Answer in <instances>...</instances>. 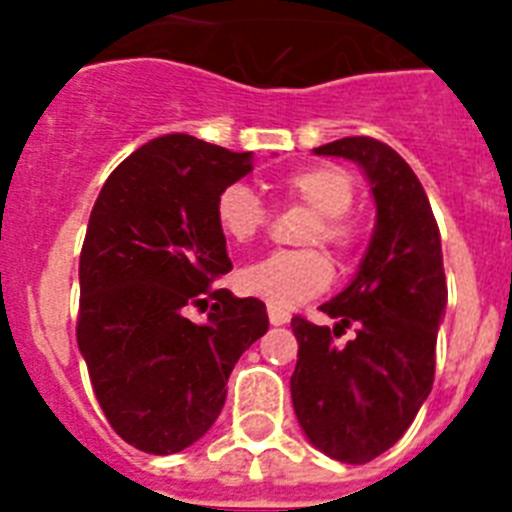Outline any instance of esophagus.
Listing matches in <instances>:
<instances>
[{"instance_id":"1","label":"esophagus","mask_w":512,"mask_h":512,"mask_svg":"<svg viewBox=\"0 0 512 512\" xmlns=\"http://www.w3.org/2000/svg\"><path fill=\"white\" fill-rule=\"evenodd\" d=\"M268 321H271L273 327H281V324L289 321V313L281 311V308H268Z\"/></svg>"}]
</instances>
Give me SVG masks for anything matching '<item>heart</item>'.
<instances>
[{
	"mask_svg": "<svg viewBox=\"0 0 512 512\" xmlns=\"http://www.w3.org/2000/svg\"><path fill=\"white\" fill-rule=\"evenodd\" d=\"M284 199L313 209V217L300 233L303 244H324L342 263H350L361 247V233L348 217L356 199L350 175L335 164H308L281 177ZM215 220L233 244H252L268 225V207L252 188L241 183L225 185L215 199ZM332 263L316 247L289 249L247 265L239 273L244 295L263 300L268 308H295L329 287Z\"/></svg>",
	"mask_w": 512,
	"mask_h": 512,
	"instance_id": "1",
	"label": "heart"
}]
</instances>
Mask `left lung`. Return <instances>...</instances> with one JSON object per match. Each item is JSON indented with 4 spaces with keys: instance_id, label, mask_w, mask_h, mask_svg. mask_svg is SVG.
<instances>
[{
    "instance_id": "1",
    "label": "left lung",
    "mask_w": 512,
    "mask_h": 512,
    "mask_svg": "<svg viewBox=\"0 0 512 512\" xmlns=\"http://www.w3.org/2000/svg\"><path fill=\"white\" fill-rule=\"evenodd\" d=\"M316 154L364 167L377 225L353 284L321 305L335 329L292 319L300 348L289 388L305 436L335 460L364 465L404 436L433 388L444 255L425 188L388 143L361 135ZM345 328L354 337L340 346Z\"/></svg>"
}]
</instances>
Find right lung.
<instances>
[{"label":"right lung","mask_w":512,"mask_h":512,"mask_svg":"<svg viewBox=\"0 0 512 512\" xmlns=\"http://www.w3.org/2000/svg\"><path fill=\"white\" fill-rule=\"evenodd\" d=\"M249 156L164 135L108 175L90 212L76 342L106 420L140 452L199 441L233 364L268 332L263 300L215 287L233 268L215 199L252 170ZM191 310L208 321L193 325Z\"/></svg>","instance_id":"1"}]
</instances>
